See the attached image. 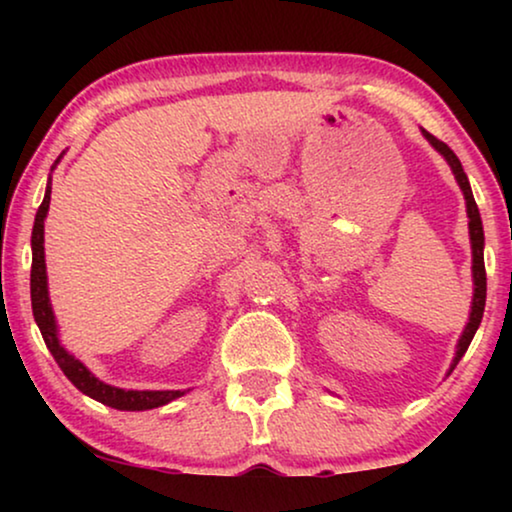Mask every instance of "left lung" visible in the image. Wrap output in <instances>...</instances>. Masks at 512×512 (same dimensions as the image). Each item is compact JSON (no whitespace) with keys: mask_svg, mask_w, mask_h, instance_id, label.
I'll use <instances>...</instances> for the list:
<instances>
[{"mask_svg":"<svg viewBox=\"0 0 512 512\" xmlns=\"http://www.w3.org/2000/svg\"><path fill=\"white\" fill-rule=\"evenodd\" d=\"M422 135L426 137V142H429L433 149H436L440 156L447 160V165H450V170L454 174V179H457V184L461 188V193H464V200H466V214H468V237H471V256H473V265H471V272H473V300H471V314H468V324L464 326V331L459 335V342H457V352H454V359H452V366L447 370V375L452 373L454 366L461 361V356L466 354L468 345H471L475 331H478L480 321H482V312H485V298H487V275H485V230H482V219H480V212H478V205H475V198H473V191H471V184H468V177L464 172V167H461L459 158L454 156V151L447 146L445 142H440L429 132L422 130Z\"/></svg>","mask_w":512,"mask_h":512,"instance_id":"left-lung-1","label":"left lung"}]
</instances>
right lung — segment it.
I'll use <instances>...</instances> for the list:
<instances>
[{"mask_svg":"<svg viewBox=\"0 0 512 512\" xmlns=\"http://www.w3.org/2000/svg\"><path fill=\"white\" fill-rule=\"evenodd\" d=\"M65 153V151H62ZM60 158L55 160L51 172L55 170V165L60 163ZM51 186L53 179L48 174V184H46V195L44 202H41L37 209V216H34V228H32V275H30V293H32V312H34V321H37L41 335H44L46 347L51 349L53 359L58 361V366L62 373L67 375V380L74 384L81 394H86L95 401H100L109 408L116 410H153L160 408V405L172 403L174 398L184 396L188 389H177V391H137V389H121V387H111V384L102 382L100 377H95L90 370L83 366V363L76 359L74 354H69L65 345L60 342V333H58V321H55L53 307H51V298H48V275H46V258H44V219L48 214V205H51Z\"/></svg>","mask_w":512,"mask_h":512,"instance_id":"add662e5","label":"right lung"}]
</instances>
